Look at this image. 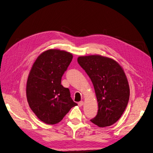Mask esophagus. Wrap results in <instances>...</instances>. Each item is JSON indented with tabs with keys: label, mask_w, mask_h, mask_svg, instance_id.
Returning <instances> with one entry per match:
<instances>
[{
	"label": "esophagus",
	"mask_w": 153,
	"mask_h": 153,
	"mask_svg": "<svg viewBox=\"0 0 153 153\" xmlns=\"http://www.w3.org/2000/svg\"><path fill=\"white\" fill-rule=\"evenodd\" d=\"M78 106H82L83 105H84V101H80V102L78 103Z\"/></svg>",
	"instance_id": "1"
}]
</instances>
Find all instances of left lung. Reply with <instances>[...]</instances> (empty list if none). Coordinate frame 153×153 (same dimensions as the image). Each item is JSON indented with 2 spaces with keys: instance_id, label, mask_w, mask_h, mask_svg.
<instances>
[{
  "instance_id": "1",
  "label": "left lung",
  "mask_w": 153,
  "mask_h": 153,
  "mask_svg": "<svg viewBox=\"0 0 153 153\" xmlns=\"http://www.w3.org/2000/svg\"><path fill=\"white\" fill-rule=\"evenodd\" d=\"M78 62L94 85L98 111L91 121L103 128L116 123L126 109L129 86L121 66L113 59L100 55L78 57Z\"/></svg>"
}]
</instances>
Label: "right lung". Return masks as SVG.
Here are the masks:
<instances>
[{"mask_svg":"<svg viewBox=\"0 0 153 153\" xmlns=\"http://www.w3.org/2000/svg\"><path fill=\"white\" fill-rule=\"evenodd\" d=\"M73 59L70 52L50 49L41 53L32 65L27 81L26 96L30 108L48 124L59 123L77 104L61 78Z\"/></svg>","mask_w":153,"mask_h":153,"instance_id":"obj_1","label":"right lung"}]
</instances>
